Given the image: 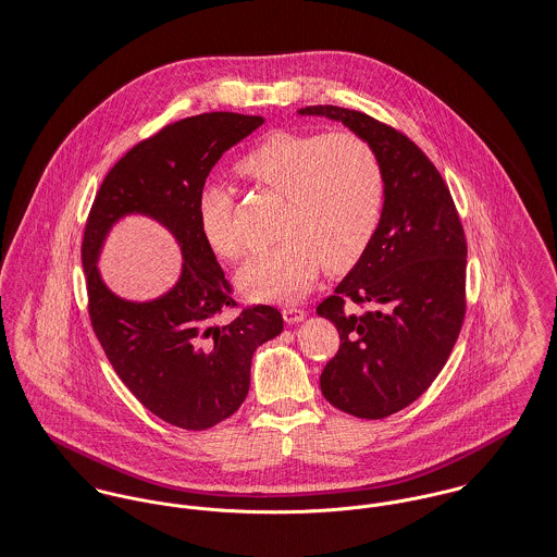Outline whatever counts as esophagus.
<instances>
[{
  "instance_id": "1",
  "label": "esophagus",
  "mask_w": 557,
  "mask_h": 557,
  "mask_svg": "<svg viewBox=\"0 0 557 557\" xmlns=\"http://www.w3.org/2000/svg\"><path fill=\"white\" fill-rule=\"evenodd\" d=\"M282 317H284V321H286L288 325H293V323H299V321L306 319V310L295 308V306H288V308L282 310Z\"/></svg>"
}]
</instances>
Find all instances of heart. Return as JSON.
<instances>
[{"label":"heart","instance_id":"1","mask_svg":"<svg viewBox=\"0 0 557 557\" xmlns=\"http://www.w3.org/2000/svg\"><path fill=\"white\" fill-rule=\"evenodd\" d=\"M236 172L284 198L277 245L256 253L236 277L253 301H288L306 295L327 273L350 271L368 251L383 220L385 172L372 144L352 133L277 128L262 135ZM207 245L225 260L245 247L232 223V198L207 185L198 198Z\"/></svg>","mask_w":557,"mask_h":557}]
</instances>
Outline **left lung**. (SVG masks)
I'll use <instances>...</instances> for the list:
<instances>
[{
    "mask_svg": "<svg viewBox=\"0 0 557 557\" xmlns=\"http://www.w3.org/2000/svg\"><path fill=\"white\" fill-rule=\"evenodd\" d=\"M301 113L344 122L383 163L385 209L374 240L317 308L339 334L321 374L323 396L344 413L381 420L431 387L458 339L467 310L465 230L440 170L405 133L335 106Z\"/></svg>",
    "mask_w": 557,
    "mask_h": 557,
    "instance_id": "1",
    "label": "left lung"
}]
</instances>
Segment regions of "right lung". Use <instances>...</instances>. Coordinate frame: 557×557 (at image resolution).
<instances>
[{"mask_svg":"<svg viewBox=\"0 0 557 557\" xmlns=\"http://www.w3.org/2000/svg\"><path fill=\"white\" fill-rule=\"evenodd\" d=\"M262 122L260 115L211 112L165 124L108 172L84 230L82 262L95 334L131 394L185 431H207L243 405L253 350L284 330L280 310L262 304L220 323L238 304L198 220V198L213 165ZM128 212L163 222L186 256L180 284L150 305L115 298L96 271L107 230Z\"/></svg>","mask_w":557,"mask_h":557,"instance_id":"right-lung-1","label":"right lung"}]
</instances>
